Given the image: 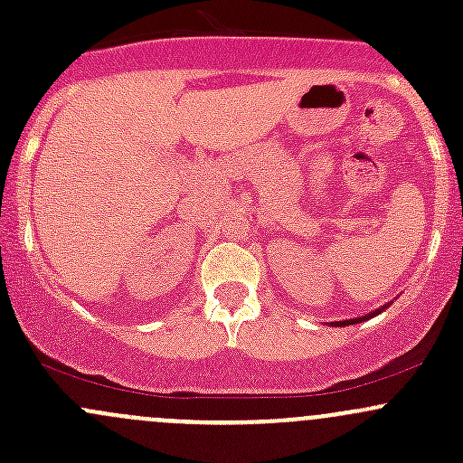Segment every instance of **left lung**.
I'll use <instances>...</instances> for the list:
<instances>
[{
  "instance_id": "8db88e82",
  "label": "left lung",
  "mask_w": 463,
  "mask_h": 463,
  "mask_svg": "<svg viewBox=\"0 0 463 463\" xmlns=\"http://www.w3.org/2000/svg\"><path fill=\"white\" fill-rule=\"evenodd\" d=\"M392 302H387V305H383V307H378V309H374V311H370V314H365V316H361V318H352V320H340V322H331V325L334 326H345V325H356V322H363V320H370V318H374V316H378V314H383V311L387 309V307H390Z\"/></svg>"
}]
</instances>
